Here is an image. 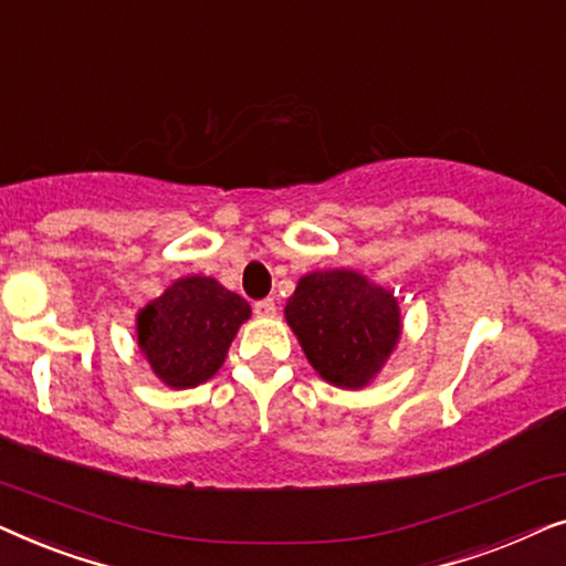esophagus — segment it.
Segmentation results:
<instances>
[{
  "instance_id": "esophagus-1",
  "label": "esophagus",
  "mask_w": 566,
  "mask_h": 566,
  "mask_svg": "<svg viewBox=\"0 0 566 566\" xmlns=\"http://www.w3.org/2000/svg\"><path fill=\"white\" fill-rule=\"evenodd\" d=\"M254 314L258 316H275V301L273 298H262L254 304Z\"/></svg>"
}]
</instances>
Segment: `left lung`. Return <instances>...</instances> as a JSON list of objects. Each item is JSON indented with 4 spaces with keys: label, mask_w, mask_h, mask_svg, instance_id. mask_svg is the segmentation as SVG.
Wrapping results in <instances>:
<instances>
[{
    "label": "left lung",
    "mask_w": 566,
    "mask_h": 566,
    "mask_svg": "<svg viewBox=\"0 0 566 566\" xmlns=\"http://www.w3.org/2000/svg\"><path fill=\"white\" fill-rule=\"evenodd\" d=\"M285 322L327 384L363 389L389 360L401 335L399 304L355 270H316L298 281Z\"/></svg>",
    "instance_id": "obj_1"
}]
</instances>
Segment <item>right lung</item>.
<instances>
[{
  "label": "right lung",
  "instance_id": "1",
  "mask_svg": "<svg viewBox=\"0 0 566 566\" xmlns=\"http://www.w3.org/2000/svg\"><path fill=\"white\" fill-rule=\"evenodd\" d=\"M250 314V304L213 277H180L138 312V347L169 389H192L223 366Z\"/></svg>",
  "mask_w": 566,
  "mask_h": 566
}]
</instances>
